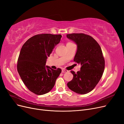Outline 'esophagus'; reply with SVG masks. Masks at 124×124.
Listing matches in <instances>:
<instances>
[{"label":"esophagus","mask_w":124,"mask_h":124,"mask_svg":"<svg viewBox=\"0 0 124 124\" xmlns=\"http://www.w3.org/2000/svg\"><path fill=\"white\" fill-rule=\"evenodd\" d=\"M68 72V71L67 70H66V69H63L62 70V72Z\"/></svg>","instance_id":"esophagus-1"}]
</instances>
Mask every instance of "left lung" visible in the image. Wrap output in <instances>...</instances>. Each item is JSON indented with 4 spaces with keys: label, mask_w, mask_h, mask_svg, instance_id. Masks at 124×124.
I'll return each mask as SVG.
<instances>
[{
    "label": "left lung",
    "mask_w": 124,
    "mask_h": 124,
    "mask_svg": "<svg viewBox=\"0 0 124 124\" xmlns=\"http://www.w3.org/2000/svg\"><path fill=\"white\" fill-rule=\"evenodd\" d=\"M66 37L77 45L74 61L81 65L77 73L71 71L73 78L67 86L78 94L88 93L98 83L104 70L105 61L101 47L92 37L84 33L68 34Z\"/></svg>",
    "instance_id": "1"
}]
</instances>
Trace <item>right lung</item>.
I'll list each match as a JSON object with an SVG mask.
<instances>
[{
	"label": "right lung",
	"mask_w": 124,
	"mask_h": 124,
	"mask_svg": "<svg viewBox=\"0 0 124 124\" xmlns=\"http://www.w3.org/2000/svg\"><path fill=\"white\" fill-rule=\"evenodd\" d=\"M62 35L41 34L32 36L22 46L18 60L17 70L24 84L33 93L45 94L53 89L61 69L46 66V59Z\"/></svg>",
	"instance_id": "add662e5"
}]
</instances>
